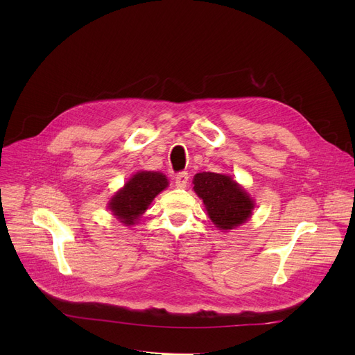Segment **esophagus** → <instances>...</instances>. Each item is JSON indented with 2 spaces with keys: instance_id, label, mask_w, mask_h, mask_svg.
I'll return each instance as SVG.
<instances>
[{
  "instance_id": "esophagus-1",
  "label": "esophagus",
  "mask_w": 355,
  "mask_h": 355,
  "mask_svg": "<svg viewBox=\"0 0 355 355\" xmlns=\"http://www.w3.org/2000/svg\"><path fill=\"white\" fill-rule=\"evenodd\" d=\"M189 178H190V175H189V173H187V171L178 173V174L175 175V185H177L178 189H184V187H187V184H189Z\"/></svg>"
}]
</instances>
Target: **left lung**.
Listing matches in <instances>:
<instances>
[{
	"mask_svg": "<svg viewBox=\"0 0 355 355\" xmlns=\"http://www.w3.org/2000/svg\"><path fill=\"white\" fill-rule=\"evenodd\" d=\"M194 191L202 200L213 225L232 230L252 216L254 201L232 177L217 173H198L193 180Z\"/></svg>",
	"mask_w": 355,
	"mask_h": 355,
	"instance_id": "obj_1",
	"label": "left lung"
}]
</instances>
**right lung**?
Masks as SVG:
<instances>
[{
	"label": "right lung",
	"mask_w": 355,
	"mask_h": 355,
	"mask_svg": "<svg viewBox=\"0 0 355 355\" xmlns=\"http://www.w3.org/2000/svg\"><path fill=\"white\" fill-rule=\"evenodd\" d=\"M168 187V180L158 171H139L110 198L107 207L125 226H134L153 200Z\"/></svg>",
	"instance_id": "add662e5"
}]
</instances>
